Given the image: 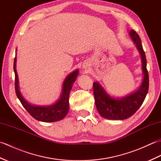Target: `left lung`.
Returning a JSON list of instances; mask_svg holds the SVG:
<instances>
[{
	"instance_id": "obj_1",
	"label": "left lung",
	"mask_w": 161,
	"mask_h": 161,
	"mask_svg": "<svg viewBox=\"0 0 161 161\" xmlns=\"http://www.w3.org/2000/svg\"><path fill=\"white\" fill-rule=\"evenodd\" d=\"M129 35L134 42L141 55L142 71L144 74L142 83L139 89L121 99L111 97L105 93L97 82H93V94L96 108L102 117L110 119H125L137 111L144 102L149 90V75L147 69V59L141 40L136 31L132 30Z\"/></svg>"
}]
</instances>
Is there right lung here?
<instances>
[{
	"mask_svg": "<svg viewBox=\"0 0 161 161\" xmlns=\"http://www.w3.org/2000/svg\"><path fill=\"white\" fill-rule=\"evenodd\" d=\"M16 57L14 61V70L15 73V91L17 97L19 99L23 107L26 109L34 118L39 121L45 122H56L62 119L68 114L69 110V94L74 81L76 80L78 75V70L70 73L65 80L63 84L62 93L60 99L55 104L47 107L35 106L28 103L20 94L19 89L18 75L16 70Z\"/></svg>",
	"mask_w": 161,
	"mask_h": 161,
	"instance_id": "add662e5",
	"label": "right lung"
}]
</instances>
